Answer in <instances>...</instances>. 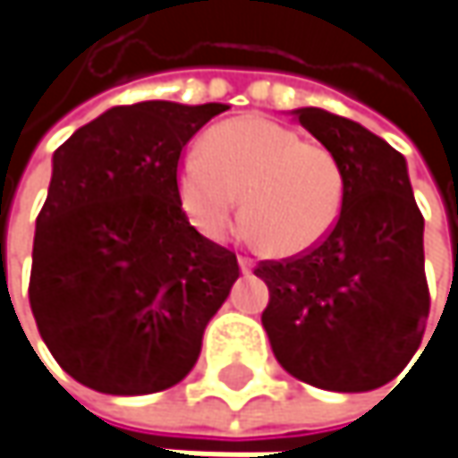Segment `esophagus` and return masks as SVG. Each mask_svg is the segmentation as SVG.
Masks as SVG:
<instances>
[{
	"instance_id": "34e87169",
	"label": "esophagus",
	"mask_w": 458,
	"mask_h": 458,
	"mask_svg": "<svg viewBox=\"0 0 458 458\" xmlns=\"http://www.w3.org/2000/svg\"><path fill=\"white\" fill-rule=\"evenodd\" d=\"M238 267H241V272H243V275H249V272L254 269V261H251L249 256H241V259H238Z\"/></svg>"
}]
</instances>
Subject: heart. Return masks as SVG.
<instances>
[{"instance_id": "b5f03b06", "label": "heart", "mask_w": 458, "mask_h": 458, "mask_svg": "<svg viewBox=\"0 0 458 458\" xmlns=\"http://www.w3.org/2000/svg\"><path fill=\"white\" fill-rule=\"evenodd\" d=\"M178 197L191 225L209 241L241 220L269 256H298L335 230L344 174L324 145L269 119H241L207 137L178 171Z\"/></svg>"}]
</instances>
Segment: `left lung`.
Masks as SVG:
<instances>
[{"label":"left lung","instance_id":"left-lung-1","mask_svg":"<svg viewBox=\"0 0 458 458\" xmlns=\"http://www.w3.org/2000/svg\"><path fill=\"white\" fill-rule=\"evenodd\" d=\"M298 122L339 160L344 202L335 230L306 254L259 261L269 287L261 324L290 376L329 391H370L417 352L430 310L407 163L381 137L321 108Z\"/></svg>","mask_w":458,"mask_h":458}]
</instances>
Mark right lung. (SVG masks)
<instances>
[{"mask_svg":"<svg viewBox=\"0 0 458 458\" xmlns=\"http://www.w3.org/2000/svg\"><path fill=\"white\" fill-rule=\"evenodd\" d=\"M228 106L145 100L80 126L54 152L36 220L30 309L54 360L100 394H155L194 368L238 259L189 223L186 142Z\"/></svg>","mask_w":458,"mask_h":458,"instance_id":"add662e5","label":"right lung"}]
</instances>
